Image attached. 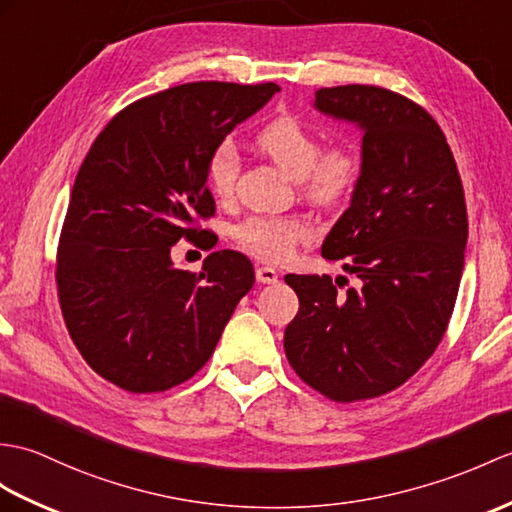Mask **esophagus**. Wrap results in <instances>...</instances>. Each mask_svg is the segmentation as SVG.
I'll list each match as a JSON object with an SVG mask.
<instances>
[{
  "mask_svg": "<svg viewBox=\"0 0 512 512\" xmlns=\"http://www.w3.org/2000/svg\"><path fill=\"white\" fill-rule=\"evenodd\" d=\"M255 277H257L259 283H277L279 272L275 268H270V266H259L255 270Z\"/></svg>",
  "mask_w": 512,
  "mask_h": 512,
  "instance_id": "34e87169",
  "label": "esophagus"
}]
</instances>
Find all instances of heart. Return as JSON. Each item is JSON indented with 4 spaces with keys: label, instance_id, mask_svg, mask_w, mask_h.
<instances>
[{
    "label": "heart",
    "instance_id": "obj_1",
    "mask_svg": "<svg viewBox=\"0 0 512 512\" xmlns=\"http://www.w3.org/2000/svg\"><path fill=\"white\" fill-rule=\"evenodd\" d=\"M255 146L290 176L301 181L305 194L318 202H338L347 196L358 181V159L347 148H329L320 152L314 133L296 117L281 115L261 126L255 135ZM237 170V152L231 144H220L211 152L207 174L211 189L218 196L233 192ZM242 246L268 261L288 259L294 248L312 237V224L296 216L268 218L253 216L235 229Z\"/></svg>",
    "mask_w": 512,
    "mask_h": 512
}]
</instances>
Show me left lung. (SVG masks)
Returning a JSON list of instances; mask_svg holds the SVG:
<instances>
[{"label": "left lung", "mask_w": 512, "mask_h": 512, "mask_svg": "<svg viewBox=\"0 0 512 512\" xmlns=\"http://www.w3.org/2000/svg\"><path fill=\"white\" fill-rule=\"evenodd\" d=\"M314 109L362 130L351 205L327 233L358 288L285 275L299 314L283 347L305 384L351 403L395 390L443 340L465 268L467 205L447 139L419 104L382 87L318 89Z\"/></svg>", "instance_id": "left-lung-1"}]
</instances>
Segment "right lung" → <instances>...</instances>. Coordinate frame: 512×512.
<instances>
[{
	"label": "right lung",
	"mask_w": 512,
	"mask_h": 512,
	"mask_svg": "<svg viewBox=\"0 0 512 512\" xmlns=\"http://www.w3.org/2000/svg\"><path fill=\"white\" fill-rule=\"evenodd\" d=\"M277 91L275 82H189L126 106L93 141L69 196L56 283L71 340L111 384H183L253 288L242 253H211L192 275L170 251L181 237L209 240L192 224L216 211L211 152Z\"/></svg>",
	"instance_id": "1"
}]
</instances>
